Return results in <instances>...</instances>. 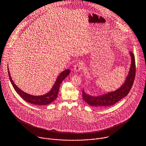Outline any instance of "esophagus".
<instances>
[{
    "instance_id": "1",
    "label": "esophagus",
    "mask_w": 146,
    "mask_h": 146,
    "mask_svg": "<svg viewBox=\"0 0 146 146\" xmlns=\"http://www.w3.org/2000/svg\"><path fill=\"white\" fill-rule=\"evenodd\" d=\"M83 68V63L82 61H79L74 66V70L76 72H80Z\"/></svg>"
}]
</instances>
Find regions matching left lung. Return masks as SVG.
Returning <instances> with one entry per match:
<instances>
[{
    "instance_id": "8db88e82",
    "label": "left lung",
    "mask_w": 146,
    "mask_h": 146,
    "mask_svg": "<svg viewBox=\"0 0 146 146\" xmlns=\"http://www.w3.org/2000/svg\"><path fill=\"white\" fill-rule=\"evenodd\" d=\"M131 57V64L129 73L125 83L118 90L108 92L100 96H92L86 94L83 90V98L88 104L91 106L106 107L113 106L119 102L123 98L127 95L132 88L136 74V64L135 56L132 52H130Z\"/></svg>"
}]
</instances>
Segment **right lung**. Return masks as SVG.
<instances>
[{
  "instance_id": "obj_1",
  "label": "right lung",
  "mask_w": 146,
  "mask_h": 146,
  "mask_svg": "<svg viewBox=\"0 0 146 146\" xmlns=\"http://www.w3.org/2000/svg\"><path fill=\"white\" fill-rule=\"evenodd\" d=\"M7 70L10 80L16 92L20 96L21 98H23V100L26 101V102L31 104L38 106H42L51 104L52 101H54L55 100L57 97L61 84L63 80L67 76H68L70 73V70H66L63 71L60 74V76L57 77L55 83L54 85L51 90L50 91L48 94L41 96H33L22 91L15 85L10 74L9 68H7Z\"/></svg>"
}]
</instances>
